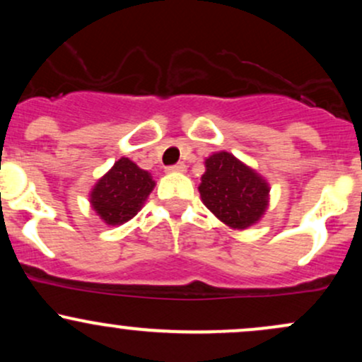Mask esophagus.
<instances>
[{
    "mask_svg": "<svg viewBox=\"0 0 362 362\" xmlns=\"http://www.w3.org/2000/svg\"><path fill=\"white\" fill-rule=\"evenodd\" d=\"M167 170L170 173H184L185 172V165L184 163H177V165H173V167H168Z\"/></svg>",
    "mask_w": 362,
    "mask_h": 362,
    "instance_id": "obj_1",
    "label": "esophagus"
}]
</instances>
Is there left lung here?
<instances>
[{
  "label": "left lung",
  "instance_id": "left-lung-1",
  "mask_svg": "<svg viewBox=\"0 0 362 362\" xmlns=\"http://www.w3.org/2000/svg\"><path fill=\"white\" fill-rule=\"evenodd\" d=\"M204 165L199 194L207 209L231 230L259 223L269 207V182L228 151L213 153Z\"/></svg>",
  "mask_w": 362,
  "mask_h": 362
}]
</instances>
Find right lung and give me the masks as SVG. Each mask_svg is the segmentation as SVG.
I'll use <instances>...</instances> for the list:
<instances>
[{
  "instance_id": "obj_1",
  "label": "right lung",
  "mask_w": 362,
  "mask_h": 362,
  "mask_svg": "<svg viewBox=\"0 0 362 362\" xmlns=\"http://www.w3.org/2000/svg\"><path fill=\"white\" fill-rule=\"evenodd\" d=\"M155 185L151 173L122 156L91 189V209L105 224L119 226L139 213Z\"/></svg>"
}]
</instances>
